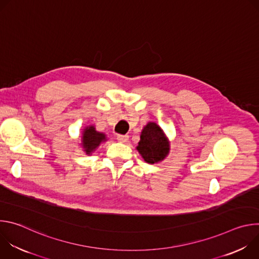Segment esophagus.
<instances>
[{
	"label": "esophagus",
	"instance_id": "1",
	"mask_svg": "<svg viewBox=\"0 0 259 259\" xmlns=\"http://www.w3.org/2000/svg\"><path fill=\"white\" fill-rule=\"evenodd\" d=\"M117 139H118V141H120L122 143H126L128 141V139H129V136L128 135H119L117 137Z\"/></svg>",
	"mask_w": 259,
	"mask_h": 259
}]
</instances>
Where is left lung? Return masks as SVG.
<instances>
[{
  "label": "left lung",
  "mask_w": 259,
  "mask_h": 259,
  "mask_svg": "<svg viewBox=\"0 0 259 259\" xmlns=\"http://www.w3.org/2000/svg\"><path fill=\"white\" fill-rule=\"evenodd\" d=\"M136 150L146 163L155 164L168 156L170 143L161 127L154 122H149L141 131Z\"/></svg>",
  "instance_id": "8db88e82"
}]
</instances>
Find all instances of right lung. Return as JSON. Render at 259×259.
<instances>
[{
    "instance_id": "1",
    "label": "right lung",
    "mask_w": 259,
    "mask_h": 259,
    "mask_svg": "<svg viewBox=\"0 0 259 259\" xmlns=\"http://www.w3.org/2000/svg\"><path fill=\"white\" fill-rule=\"evenodd\" d=\"M104 141H106V135L102 132L96 131L94 126H88L83 130L81 144L87 155H91Z\"/></svg>"
}]
</instances>
